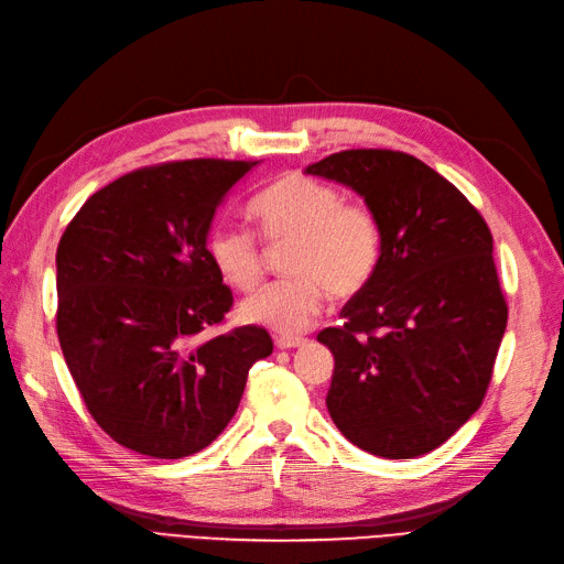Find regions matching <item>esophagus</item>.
Returning <instances> with one entry per match:
<instances>
[{"label": "esophagus", "mask_w": 564, "mask_h": 564, "mask_svg": "<svg viewBox=\"0 0 564 564\" xmlns=\"http://www.w3.org/2000/svg\"><path fill=\"white\" fill-rule=\"evenodd\" d=\"M304 341H306L304 337H290V335H279V337L274 339L276 349H295V347H302Z\"/></svg>", "instance_id": "34e87169"}]
</instances>
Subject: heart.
Listing matches in <instances>:
<instances>
[{"mask_svg":"<svg viewBox=\"0 0 564 564\" xmlns=\"http://www.w3.org/2000/svg\"><path fill=\"white\" fill-rule=\"evenodd\" d=\"M250 217L269 246H285L288 279L274 281L241 302V318L281 335L308 328L323 308L325 290L351 297L366 288L381 260V225L362 202H344L339 187L290 173L250 204ZM208 256L236 290H252L264 271L258 236L223 225L208 236Z\"/></svg>","mask_w":564,"mask_h":564,"instance_id":"obj_1","label":"heart"}]
</instances>
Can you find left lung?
Here are the masks:
<instances>
[{
  "label": "left lung",
  "mask_w": 564,
  "mask_h": 564,
  "mask_svg": "<svg viewBox=\"0 0 564 564\" xmlns=\"http://www.w3.org/2000/svg\"><path fill=\"white\" fill-rule=\"evenodd\" d=\"M308 175L358 192L381 225L375 279L318 341L335 356L328 412L344 438L384 459L441 447L487 393L508 306L482 215L424 161L344 150Z\"/></svg>",
  "instance_id": "obj_1"
}]
</instances>
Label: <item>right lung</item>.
Wrapping results in <instances>:
<instances>
[{
  "mask_svg": "<svg viewBox=\"0 0 564 564\" xmlns=\"http://www.w3.org/2000/svg\"><path fill=\"white\" fill-rule=\"evenodd\" d=\"M260 161L187 159L126 173L72 217L56 252V330L90 416L154 459L208 447L274 349L243 325L202 339L234 297L208 256L227 192Z\"/></svg>",
  "mask_w": 564,
  "mask_h": 564,
  "instance_id": "1",
  "label": "right lung"
}]
</instances>
